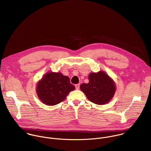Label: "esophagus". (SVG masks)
<instances>
[{"instance_id":"34e87169","label":"esophagus","mask_w":151,"mask_h":151,"mask_svg":"<svg viewBox=\"0 0 151 151\" xmlns=\"http://www.w3.org/2000/svg\"><path fill=\"white\" fill-rule=\"evenodd\" d=\"M80 84H76L75 85V87H76V90H78L79 88H80Z\"/></svg>"}]
</instances>
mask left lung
Instances as JSON below:
<instances>
[{
  "instance_id": "left-lung-1",
  "label": "left lung",
  "mask_w": 151,
  "mask_h": 151,
  "mask_svg": "<svg viewBox=\"0 0 151 151\" xmlns=\"http://www.w3.org/2000/svg\"><path fill=\"white\" fill-rule=\"evenodd\" d=\"M89 83L80 85L81 90L92 102L103 105L114 96L116 87L114 81L104 72L91 73L88 76Z\"/></svg>"
}]
</instances>
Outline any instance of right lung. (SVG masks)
<instances>
[{"label": "right lung", "instance_id": "1", "mask_svg": "<svg viewBox=\"0 0 151 151\" xmlns=\"http://www.w3.org/2000/svg\"><path fill=\"white\" fill-rule=\"evenodd\" d=\"M74 89L68 77L61 73L50 72L46 73L38 82L36 93L45 104L54 105L64 100L68 94Z\"/></svg>", "mask_w": 151, "mask_h": 151}]
</instances>
